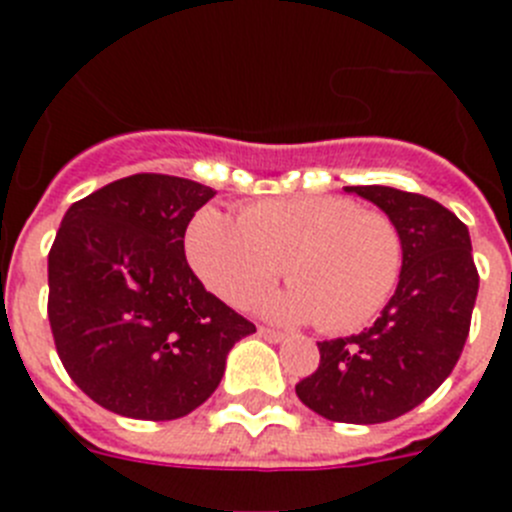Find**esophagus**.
I'll use <instances>...</instances> for the list:
<instances>
[{
	"label": "esophagus",
	"mask_w": 512,
	"mask_h": 512,
	"mask_svg": "<svg viewBox=\"0 0 512 512\" xmlns=\"http://www.w3.org/2000/svg\"><path fill=\"white\" fill-rule=\"evenodd\" d=\"M259 336L264 338V341H269V343L284 341V333H282V330L269 328V325H259Z\"/></svg>",
	"instance_id": "obj_1"
}]
</instances>
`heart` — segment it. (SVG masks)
Listing matches in <instances>:
<instances>
[{
    "label": "heart",
    "mask_w": 512,
    "mask_h": 512,
    "mask_svg": "<svg viewBox=\"0 0 512 512\" xmlns=\"http://www.w3.org/2000/svg\"><path fill=\"white\" fill-rule=\"evenodd\" d=\"M187 256L202 282L235 307L264 295L287 266V295L269 312L315 320L323 333L364 328L387 305L402 271L395 220L336 194L251 202L238 220L215 207L194 215Z\"/></svg>",
    "instance_id": "b5f03b06"
}]
</instances>
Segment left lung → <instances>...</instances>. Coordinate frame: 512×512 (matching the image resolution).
<instances>
[{"mask_svg": "<svg viewBox=\"0 0 512 512\" xmlns=\"http://www.w3.org/2000/svg\"><path fill=\"white\" fill-rule=\"evenodd\" d=\"M346 192L395 220L400 282L374 325L359 336L318 343V369L295 392L336 423H387L418 408L454 372L472 325L479 274L467 225L436 200L395 187Z\"/></svg>", "mask_w": 512, "mask_h": 512, "instance_id": "left-lung-1", "label": "left lung"}]
</instances>
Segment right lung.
Returning <instances> with one entry per match:
<instances>
[{"instance_id":"1","label":"right lung","mask_w":512,"mask_h":512,"mask_svg":"<svg viewBox=\"0 0 512 512\" xmlns=\"http://www.w3.org/2000/svg\"><path fill=\"white\" fill-rule=\"evenodd\" d=\"M210 187L133 174L74 202L48 253V320L76 387L125 418H184L217 390L256 325L217 300L184 256Z\"/></svg>"}]
</instances>
